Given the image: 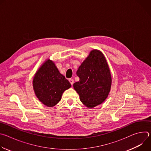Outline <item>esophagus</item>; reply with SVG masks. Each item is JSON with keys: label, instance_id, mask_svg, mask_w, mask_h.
<instances>
[{"label": "esophagus", "instance_id": "obj_1", "mask_svg": "<svg viewBox=\"0 0 151 151\" xmlns=\"http://www.w3.org/2000/svg\"><path fill=\"white\" fill-rule=\"evenodd\" d=\"M69 81L70 83H71V85H72L73 84V83H74V80H73V79H72V78H70V79H69Z\"/></svg>", "mask_w": 151, "mask_h": 151}]
</instances>
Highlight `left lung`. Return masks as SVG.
Wrapping results in <instances>:
<instances>
[{"instance_id":"8db88e82","label":"left lung","mask_w":151,"mask_h":151,"mask_svg":"<svg viewBox=\"0 0 151 151\" xmlns=\"http://www.w3.org/2000/svg\"><path fill=\"white\" fill-rule=\"evenodd\" d=\"M79 81L73 84L81 102L88 108L102 103L110 91L111 72L103 54L93 50L76 72Z\"/></svg>"}]
</instances>
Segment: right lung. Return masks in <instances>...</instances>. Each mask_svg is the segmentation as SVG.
<instances>
[{
	"mask_svg": "<svg viewBox=\"0 0 151 151\" xmlns=\"http://www.w3.org/2000/svg\"><path fill=\"white\" fill-rule=\"evenodd\" d=\"M33 85L37 97L48 107L56 105L60 101L63 92L71 87L69 81L50 60L43 64L36 72Z\"/></svg>",
	"mask_w": 151,
	"mask_h": 151,
	"instance_id": "add662e5",
	"label": "right lung"
}]
</instances>
